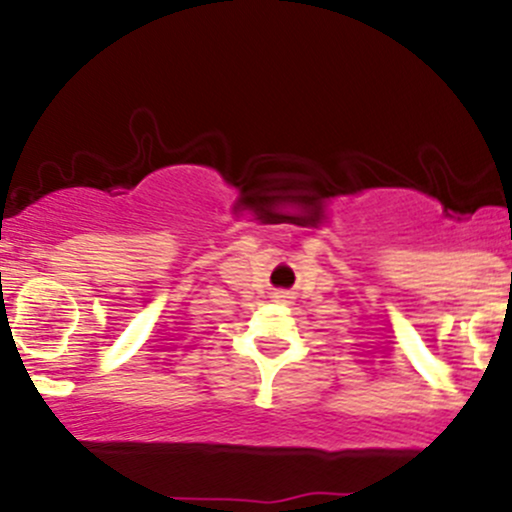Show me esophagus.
Wrapping results in <instances>:
<instances>
[{
    "instance_id": "1",
    "label": "esophagus",
    "mask_w": 512,
    "mask_h": 512,
    "mask_svg": "<svg viewBox=\"0 0 512 512\" xmlns=\"http://www.w3.org/2000/svg\"><path fill=\"white\" fill-rule=\"evenodd\" d=\"M277 297H285V294H277Z\"/></svg>"
}]
</instances>
